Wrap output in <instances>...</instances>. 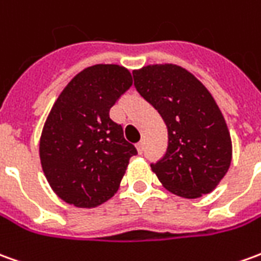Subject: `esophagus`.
<instances>
[{"mask_svg":"<svg viewBox=\"0 0 261 261\" xmlns=\"http://www.w3.org/2000/svg\"><path fill=\"white\" fill-rule=\"evenodd\" d=\"M136 148H137V151H138V152L141 154V152H143V151H144V143H143V141L137 143L136 144Z\"/></svg>","mask_w":261,"mask_h":261,"instance_id":"34e87169","label":"esophagus"}]
</instances>
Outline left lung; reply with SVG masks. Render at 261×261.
I'll list each match as a JSON object with an SVG mask.
<instances>
[{"mask_svg": "<svg viewBox=\"0 0 261 261\" xmlns=\"http://www.w3.org/2000/svg\"><path fill=\"white\" fill-rule=\"evenodd\" d=\"M137 92L155 107L168 130V148L151 164L164 188L195 199L219 185L232 162L225 117L206 87L187 69L148 65L133 72Z\"/></svg>", "mask_w": 261, "mask_h": 261, "instance_id": "obj_1", "label": "left lung"}]
</instances>
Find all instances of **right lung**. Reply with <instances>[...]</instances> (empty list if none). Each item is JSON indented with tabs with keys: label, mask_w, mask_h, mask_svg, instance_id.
<instances>
[{
	"label": "right lung",
	"mask_w": 261,
	"mask_h": 261,
	"mask_svg": "<svg viewBox=\"0 0 261 261\" xmlns=\"http://www.w3.org/2000/svg\"><path fill=\"white\" fill-rule=\"evenodd\" d=\"M131 85L128 69L94 65L76 74L52 106L39 156L49 185L66 203L96 207L117 192L137 149L110 109Z\"/></svg>",
	"instance_id": "obj_1"
}]
</instances>
